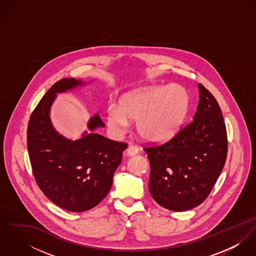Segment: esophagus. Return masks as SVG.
<instances>
[{"mask_svg":"<svg viewBox=\"0 0 256 256\" xmlns=\"http://www.w3.org/2000/svg\"><path fill=\"white\" fill-rule=\"evenodd\" d=\"M127 154H129V156H134V154H138V152H139V148H138V146H135V145H133V144H130L128 148H127Z\"/></svg>","mask_w":256,"mask_h":256,"instance_id":"obj_1","label":"esophagus"}]
</instances>
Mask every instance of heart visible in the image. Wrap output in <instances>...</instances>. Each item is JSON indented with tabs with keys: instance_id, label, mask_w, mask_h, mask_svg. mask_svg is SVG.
Segmentation results:
<instances>
[{
	"instance_id": "heart-1",
	"label": "heart",
	"mask_w": 256,
	"mask_h": 256,
	"mask_svg": "<svg viewBox=\"0 0 256 256\" xmlns=\"http://www.w3.org/2000/svg\"><path fill=\"white\" fill-rule=\"evenodd\" d=\"M188 106V94L178 84L134 90L120 98L119 108L108 106V125L112 132L121 134L128 127V119L137 120V132L142 138L160 142L174 134Z\"/></svg>"
}]
</instances>
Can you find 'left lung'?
<instances>
[{
    "instance_id": "1",
    "label": "left lung",
    "mask_w": 256,
    "mask_h": 256,
    "mask_svg": "<svg viewBox=\"0 0 256 256\" xmlns=\"http://www.w3.org/2000/svg\"><path fill=\"white\" fill-rule=\"evenodd\" d=\"M193 120L168 141L148 144V190L154 200L172 211L201 204L210 194L226 162L228 136L219 104L201 84Z\"/></svg>"
}]
</instances>
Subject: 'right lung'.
I'll use <instances>...</instances> for the list:
<instances>
[{
	"instance_id": "1",
	"label": "right lung",
	"mask_w": 256,
	"mask_h": 256,
	"mask_svg": "<svg viewBox=\"0 0 256 256\" xmlns=\"http://www.w3.org/2000/svg\"><path fill=\"white\" fill-rule=\"evenodd\" d=\"M78 84L82 82L73 78L56 82L32 111L28 126V156L38 187L54 204L71 212L90 210L108 195L128 146L94 132L71 141L53 129L49 110L56 94ZM102 126L98 114L88 122L90 131Z\"/></svg>"
}]
</instances>
